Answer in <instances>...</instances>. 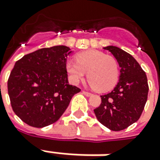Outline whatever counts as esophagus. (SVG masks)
<instances>
[{"mask_svg":"<svg viewBox=\"0 0 160 160\" xmlns=\"http://www.w3.org/2000/svg\"><path fill=\"white\" fill-rule=\"evenodd\" d=\"M82 94H85L86 96H91V95H92V94H91V93H89V92H87V91H84V90L82 91Z\"/></svg>","mask_w":160,"mask_h":160,"instance_id":"34e87169","label":"esophagus"}]
</instances>
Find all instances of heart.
I'll return each instance as SVG.
<instances>
[{
    "mask_svg": "<svg viewBox=\"0 0 160 160\" xmlns=\"http://www.w3.org/2000/svg\"><path fill=\"white\" fill-rule=\"evenodd\" d=\"M66 70L72 84L88 79L94 89L100 92L111 90L119 79V66L112 56L98 51H87L76 55V61L66 62Z\"/></svg>",
    "mask_w": 160,
    "mask_h": 160,
    "instance_id": "b5f03b06",
    "label": "heart"
}]
</instances>
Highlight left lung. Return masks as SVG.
<instances>
[{
    "mask_svg": "<svg viewBox=\"0 0 160 160\" xmlns=\"http://www.w3.org/2000/svg\"><path fill=\"white\" fill-rule=\"evenodd\" d=\"M121 67L120 78L110 93L101 95L102 102L94 108L96 118L114 131L128 128L139 119L148 96L147 77L130 54L117 46H107Z\"/></svg>",
    "mask_w": 160,
    "mask_h": 160,
    "instance_id": "left-lung-1",
    "label": "left lung"
}]
</instances>
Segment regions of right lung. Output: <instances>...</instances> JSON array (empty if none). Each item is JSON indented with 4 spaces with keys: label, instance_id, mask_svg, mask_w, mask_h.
I'll use <instances>...</instances> for the list:
<instances>
[{
    "label": "right lung",
    "instance_id": "1",
    "mask_svg": "<svg viewBox=\"0 0 160 160\" xmlns=\"http://www.w3.org/2000/svg\"><path fill=\"white\" fill-rule=\"evenodd\" d=\"M69 47L39 49L17 60L8 80L12 109L28 125L43 128L57 122L80 89L68 83Z\"/></svg>",
    "mask_w": 160,
    "mask_h": 160
}]
</instances>
